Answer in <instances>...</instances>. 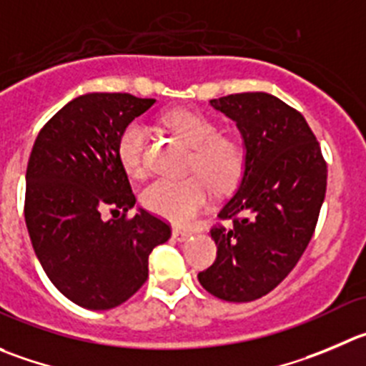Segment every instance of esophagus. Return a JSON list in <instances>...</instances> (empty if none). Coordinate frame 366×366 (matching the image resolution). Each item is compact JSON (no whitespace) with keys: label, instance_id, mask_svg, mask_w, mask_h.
I'll return each mask as SVG.
<instances>
[{"label":"esophagus","instance_id":"34e87169","mask_svg":"<svg viewBox=\"0 0 366 366\" xmlns=\"http://www.w3.org/2000/svg\"><path fill=\"white\" fill-rule=\"evenodd\" d=\"M190 235H192V232H190V229H183V228H174L172 229V237L176 239L177 242H185L187 239L190 237Z\"/></svg>","mask_w":366,"mask_h":366}]
</instances>
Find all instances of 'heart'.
<instances>
[{
    "mask_svg": "<svg viewBox=\"0 0 366 366\" xmlns=\"http://www.w3.org/2000/svg\"><path fill=\"white\" fill-rule=\"evenodd\" d=\"M163 122L174 134L194 149L190 169L207 177L215 190L222 192L237 185L246 163V152L241 142L221 137L217 124L196 111H170ZM147 138V125L140 120L125 125L118 138V159L129 176H145ZM202 178L192 176L187 179L152 181L142 194L144 207L170 222L189 224L210 199V189Z\"/></svg>",
    "mask_w": 366,
    "mask_h": 366,
    "instance_id": "b5f03b06",
    "label": "heart"
}]
</instances>
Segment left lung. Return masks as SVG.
<instances>
[{"label": "left lung", "mask_w": 366, "mask_h": 366, "mask_svg": "<svg viewBox=\"0 0 366 366\" xmlns=\"http://www.w3.org/2000/svg\"><path fill=\"white\" fill-rule=\"evenodd\" d=\"M235 122L244 172L212 228L217 259L197 274L226 302H252L274 290L307 248L325 199L327 165L305 118L264 92L210 100Z\"/></svg>", "instance_id": "obj_1"}]
</instances>
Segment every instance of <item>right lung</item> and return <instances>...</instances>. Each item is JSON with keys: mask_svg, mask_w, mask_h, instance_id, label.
I'll use <instances>...</instances> for the list:
<instances>
[{"mask_svg": "<svg viewBox=\"0 0 366 366\" xmlns=\"http://www.w3.org/2000/svg\"><path fill=\"white\" fill-rule=\"evenodd\" d=\"M154 99L86 93L66 104L37 134L26 167L24 221L34 252L51 284L73 304L107 311L124 304L149 277L152 248L170 226L138 208L118 159L125 125ZM111 209L122 214L104 219Z\"/></svg>", "mask_w": 366, "mask_h": 366, "instance_id": "add662e5", "label": "right lung"}]
</instances>
